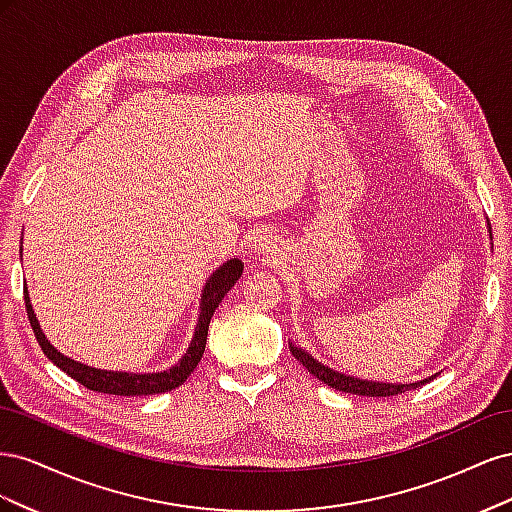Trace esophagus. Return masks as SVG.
Masks as SVG:
<instances>
[{
    "mask_svg": "<svg viewBox=\"0 0 512 512\" xmlns=\"http://www.w3.org/2000/svg\"><path fill=\"white\" fill-rule=\"evenodd\" d=\"M258 247H260L262 252H267V250H269V243H267V241H260V243H258Z\"/></svg>",
    "mask_w": 512,
    "mask_h": 512,
    "instance_id": "obj_1",
    "label": "esophagus"
}]
</instances>
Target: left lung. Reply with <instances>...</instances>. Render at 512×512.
Returning a JSON list of instances; mask_svg holds the SVG:
<instances>
[{"label":"left lung","mask_w":512,"mask_h":512,"mask_svg":"<svg viewBox=\"0 0 512 512\" xmlns=\"http://www.w3.org/2000/svg\"><path fill=\"white\" fill-rule=\"evenodd\" d=\"M290 352L294 354V359H297L309 374L316 376L320 382H324L327 386L335 391H342V393H352V395H365V397H393L399 393H406L412 389H418V386H423L425 382L433 380L436 376H431L427 380L421 382H412V384H384V382H369V380H359V378H352L346 374H339V371H333L331 367L318 363L316 359H312L305 350L292 346L290 344Z\"/></svg>","instance_id":"8db88e82"}]
</instances>
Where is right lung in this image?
<instances>
[{
	"mask_svg": "<svg viewBox=\"0 0 512 512\" xmlns=\"http://www.w3.org/2000/svg\"><path fill=\"white\" fill-rule=\"evenodd\" d=\"M243 273V262L241 260H228L224 265L215 271L209 282L205 286L203 299H200V318H198V327L196 333L192 337V344L188 348V352L183 354V359L173 365L166 371H158V374H128V371H102V369H94L83 363H76L68 356H64L61 352H57L49 339L44 337V333L38 327L36 314L32 309V303H29L27 290H25V309H27V318L29 324H32L34 335L38 339V344L42 348V352L49 356V361H53L59 369H64L70 378H74L76 382H81L83 386H87L89 391H98V393H108V395H156V393H166L173 391L175 386L183 384L188 380V376L196 369V365L203 359V352L207 346V331H209V322L211 316L215 312L224 299V294L237 284V280Z\"/></svg>",
	"mask_w": 512,
	"mask_h": 512,
	"instance_id": "1",
	"label": "right lung"
}]
</instances>
